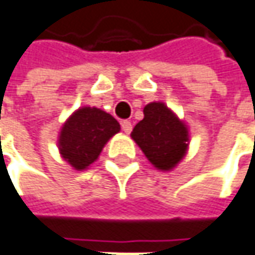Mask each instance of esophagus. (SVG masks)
Returning <instances> with one entry per match:
<instances>
[{
  "instance_id": "1",
  "label": "esophagus",
  "mask_w": 255,
  "mask_h": 255,
  "mask_svg": "<svg viewBox=\"0 0 255 255\" xmlns=\"http://www.w3.org/2000/svg\"><path fill=\"white\" fill-rule=\"evenodd\" d=\"M121 128H123V131H124L126 134H129L131 129H132V126H131L129 121H121Z\"/></svg>"
}]
</instances>
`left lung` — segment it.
I'll return each mask as SVG.
<instances>
[{
  "label": "left lung",
  "instance_id": "8db88e82",
  "mask_svg": "<svg viewBox=\"0 0 255 255\" xmlns=\"http://www.w3.org/2000/svg\"><path fill=\"white\" fill-rule=\"evenodd\" d=\"M131 138L157 170L171 171L188 151L190 129L171 108L154 101L144 107V118L134 127Z\"/></svg>",
  "mask_w": 255,
  "mask_h": 255
}]
</instances>
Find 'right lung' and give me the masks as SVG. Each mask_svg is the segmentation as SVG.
Returning <instances> with one entry per match:
<instances>
[{"label": "right lung", "instance_id": "obj_1", "mask_svg": "<svg viewBox=\"0 0 255 255\" xmlns=\"http://www.w3.org/2000/svg\"><path fill=\"white\" fill-rule=\"evenodd\" d=\"M120 123L97 107H80L62 124L58 134L61 158L74 170L84 171L94 161L111 137L120 132Z\"/></svg>", "mask_w": 255, "mask_h": 255}]
</instances>
